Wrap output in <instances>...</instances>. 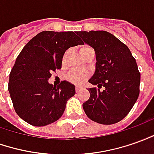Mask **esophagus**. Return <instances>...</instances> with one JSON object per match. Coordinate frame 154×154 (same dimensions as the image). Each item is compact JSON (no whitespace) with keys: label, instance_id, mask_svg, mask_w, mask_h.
I'll list each match as a JSON object with an SVG mask.
<instances>
[{"label":"esophagus","instance_id":"34e87169","mask_svg":"<svg viewBox=\"0 0 154 154\" xmlns=\"http://www.w3.org/2000/svg\"><path fill=\"white\" fill-rule=\"evenodd\" d=\"M80 90H81V88H80V87H78V86H77V87L75 88V91H76L77 93H78V92H79V91H80Z\"/></svg>","mask_w":154,"mask_h":154}]
</instances>
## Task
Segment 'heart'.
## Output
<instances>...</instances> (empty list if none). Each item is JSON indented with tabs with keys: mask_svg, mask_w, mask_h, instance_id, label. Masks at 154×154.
Instances as JSON below:
<instances>
[{
	"mask_svg": "<svg viewBox=\"0 0 154 154\" xmlns=\"http://www.w3.org/2000/svg\"><path fill=\"white\" fill-rule=\"evenodd\" d=\"M91 50H93L92 48H91L90 46H87V45H84V46L80 48L79 52H80V54H85L88 51ZM65 59H66V54L63 55V62H64ZM88 77H89V74L86 71L79 70V69H72L67 74L66 76H65V79L69 82H70L71 84L79 85H82L88 79Z\"/></svg>",
	"mask_w": 154,
	"mask_h": 154,
	"instance_id": "heart-1",
	"label": "heart"
}]
</instances>
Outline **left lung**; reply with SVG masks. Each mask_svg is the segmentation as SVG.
Returning <instances> with one entry per match:
<instances>
[{
    "mask_svg": "<svg viewBox=\"0 0 154 154\" xmlns=\"http://www.w3.org/2000/svg\"><path fill=\"white\" fill-rule=\"evenodd\" d=\"M95 52V72L89 82L90 98L84 111L92 121L104 125L118 122L133 107L140 92L141 75L126 44L106 31L77 32ZM103 86V91L99 89Z\"/></svg>",
    "mask_w": 154,
    "mask_h": 154,
    "instance_id": "obj_1",
    "label": "left lung"
}]
</instances>
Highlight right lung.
<instances>
[{
    "label": "right lung",
    "mask_w": 154,
    "mask_h": 154,
    "mask_svg": "<svg viewBox=\"0 0 154 154\" xmlns=\"http://www.w3.org/2000/svg\"><path fill=\"white\" fill-rule=\"evenodd\" d=\"M77 32L43 31L26 43L19 54L9 77L8 91L17 114L34 127L59 120L75 87L63 80L48 83L52 72L60 69L65 51L83 44Z\"/></svg>",
    "instance_id": "add662e5"
}]
</instances>
